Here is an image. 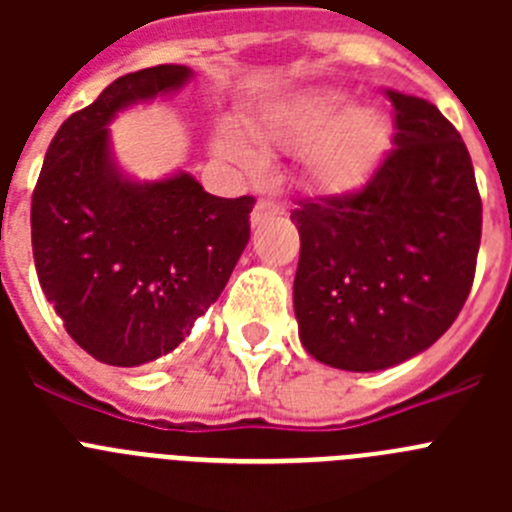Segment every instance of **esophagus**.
I'll return each instance as SVG.
<instances>
[{"label":"esophagus","mask_w":512,"mask_h":512,"mask_svg":"<svg viewBox=\"0 0 512 512\" xmlns=\"http://www.w3.org/2000/svg\"><path fill=\"white\" fill-rule=\"evenodd\" d=\"M279 212H282V207H279L277 202L259 200V202H256V207H253V212H251V223L261 225V223H266L269 217L279 215Z\"/></svg>","instance_id":"obj_1"}]
</instances>
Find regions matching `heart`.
I'll return each instance as SVG.
<instances>
[{
	"label": "heart",
	"mask_w": 512,
	"mask_h": 512,
	"mask_svg": "<svg viewBox=\"0 0 512 512\" xmlns=\"http://www.w3.org/2000/svg\"><path fill=\"white\" fill-rule=\"evenodd\" d=\"M346 110L336 92H300L274 99L248 120V128L266 146H305L307 176L323 189L359 184L387 143V122L374 110ZM217 153L243 169L261 166V151L233 122H223L215 140Z\"/></svg>",
	"instance_id": "b5f03b06"
}]
</instances>
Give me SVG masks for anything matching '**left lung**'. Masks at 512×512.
<instances>
[{
	"mask_svg": "<svg viewBox=\"0 0 512 512\" xmlns=\"http://www.w3.org/2000/svg\"><path fill=\"white\" fill-rule=\"evenodd\" d=\"M395 148L356 192L302 200L295 315L310 356L379 372L420 354L469 297L482 238L474 166L428 99L387 89Z\"/></svg>",
	"mask_w": 512,
	"mask_h": 512,
	"instance_id": "obj_1",
	"label": "left lung"
}]
</instances>
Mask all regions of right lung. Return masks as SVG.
<instances>
[{
  "instance_id": "add662e5",
  "label": "right lung",
  "mask_w": 512,
  "mask_h": 512,
  "mask_svg": "<svg viewBox=\"0 0 512 512\" xmlns=\"http://www.w3.org/2000/svg\"><path fill=\"white\" fill-rule=\"evenodd\" d=\"M189 79L187 66L161 63L112 81L58 128L35 184L40 287L66 333L102 364L140 366L174 351L251 238L248 194H207L187 171L135 182L112 158V117Z\"/></svg>"
}]
</instances>
